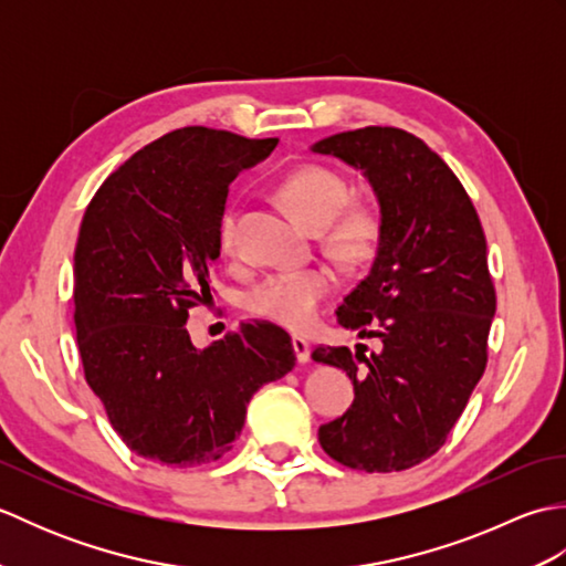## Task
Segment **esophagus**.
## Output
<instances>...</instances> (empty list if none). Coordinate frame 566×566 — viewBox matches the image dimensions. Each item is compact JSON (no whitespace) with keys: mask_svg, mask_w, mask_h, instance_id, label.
Here are the masks:
<instances>
[{"mask_svg":"<svg viewBox=\"0 0 566 566\" xmlns=\"http://www.w3.org/2000/svg\"><path fill=\"white\" fill-rule=\"evenodd\" d=\"M292 345H294V353H296L298 363H302V365L308 363V357H311V345H308V340L302 338V335H294Z\"/></svg>","mask_w":566,"mask_h":566,"instance_id":"esophagus-1","label":"esophagus"}]
</instances>
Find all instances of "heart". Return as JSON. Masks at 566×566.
<instances>
[{"mask_svg":"<svg viewBox=\"0 0 566 566\" xmlns=\"http://www.w3.org/2000/svg\"><path fill=\"white\" fill-rule=\"evenodd\" d=\"M280 197L311 228L328 222V240L343 258H359L377 235V216L367 207H343L350 199L345 179L323 165H302L280 182ZM223 250L235 245V209H226L219 223ZM335 290L328 268H304L272 272L248 292V311L286 328H304Z\"/></svg>","mask_w":566,"mask_h":566,"instance_id":"1","label":"heart"}]
</instances>
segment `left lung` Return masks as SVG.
Returning a JSON list of instances; mask_svg holds the SVG:
<instances>
[{
  "label": "left lung",
  "mask_w": 566,
  "mask_h": 566,
  "mask_svg": "<svg viewBox=\"0 0 566 566\" xmlns=\"http://www.w3.org/2000/svg\"><path fill=\"white\" fill-rule=\"evenodd\" d=\"M311 150L363 172L379 203L375 262L343 298L338 323L379 338L381 350L311 355L345 369L355 387L353 406L318 428V442L359 472H401L442 448L486 369L496 314L486 238L460 179L413 134L367 126Z\"/></svg>",
  "instance_id": "left-lung-1"
}]
</instances>
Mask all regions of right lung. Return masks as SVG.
<instances>
[{
    "label": "right lung",
    "mask_w": 566,
    "mask_h": 566,
    "mask_svg": "<svg viewBox=\"0 0 566 566\" xmlns=\"http://www.w3.org/2000/svg\"><path fill=\"white\" fill-rule=\"evenodd\" d=\"M228 130L177 128L138 150L90 201L75 248V328L84 379L136 454L207 464L233 448L262 384L296 365L268 321L191 345L189 308L211 296L228 185L274 150Z\"/></svg>",
    "instance_id": "1"
}]
</instances>
